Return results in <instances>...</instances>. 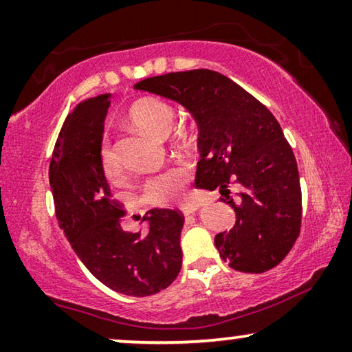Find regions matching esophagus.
<instances>
[{
  "label": "esophagus",
  "instance_id": "1",
  "mask_svg": "<svg viewBox=\"0 0 352 352\" xmlns=\"http://www.w3.org/2000/svg\"><path fill=\"white\" fill-rule=\"evenodd\" d=\"M197 210H199V205H197V204H188V205H185V206H183V208H182L183 214H185V216L196 213Z\"/></svg>",
  "mask_w": 352,
  "mask_h": 352
}]
</instances>
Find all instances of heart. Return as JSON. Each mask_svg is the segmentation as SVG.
<instances>
[{"label": "heart", "mask_w": 352, "mask_h": 352, "mask_svg": "<svg viewBox=\"0 0 352 352\" xmlns=\"http://www.w3.org/2000/svg\"><path fill=\"white\" fill-rule=\"evenodd\" d=\"M128 120L139 130L152 133L155 136H167L175 122V109L164 100L142 98L128 111ZM98 158L106 177L117 178L120 175V164L108 139H104L100 146ZM186 180L188 170L185 167H170L161 174L147 178L142 188V196L152 205H170L182 199Z\"/></svg>", "instance_id": "heart-1"}]
</instances>
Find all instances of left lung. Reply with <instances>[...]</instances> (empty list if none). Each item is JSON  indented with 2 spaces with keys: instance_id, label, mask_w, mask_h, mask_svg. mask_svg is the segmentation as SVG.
Returning <instances> with one entry per match:
<instances>
[{
  "instance_id": "obj_1",
  "label": "left lung",
  "mask_w": 352,
  "mask_h": 352,
  "mask_svg": "<svg viewBox=\"0 0 352 352\" xmlns=\"http://www.w3.org/2000/svg\"><path fill=\"white\" fill-rule=\"evenodd\" d=\"M138 91L174 100L199 126L197 188L219 192L236 213L230 232L217 233L221 258L241 272H265L285 258L300 232L296 158L276 117L230 78L197 69L152 76ZM242 189L236 206L226 192Z\"/></svg>"
}]
</instances>
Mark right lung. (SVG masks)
I'll return each mask as SVG.
<instances>
[{"instance_id":"right-lung-1","label":"right lung","mask_w":352,"mask_h":352,"mask_svg":"<svg viewBox=\"0 0 352 352\" xmlns=\"http://www.w3.org/2000/svg\"><path fill=\"white\" fill-rule=\"evenodd\" d=\"M111 94L81 102L67 116L50 163L56 217L85 266L106 287L126 296H150L182 270L180 211L153 208L146 235L125 232V211L111 194L100 166L103 122Z\"/></svg>"}]
</instances>
